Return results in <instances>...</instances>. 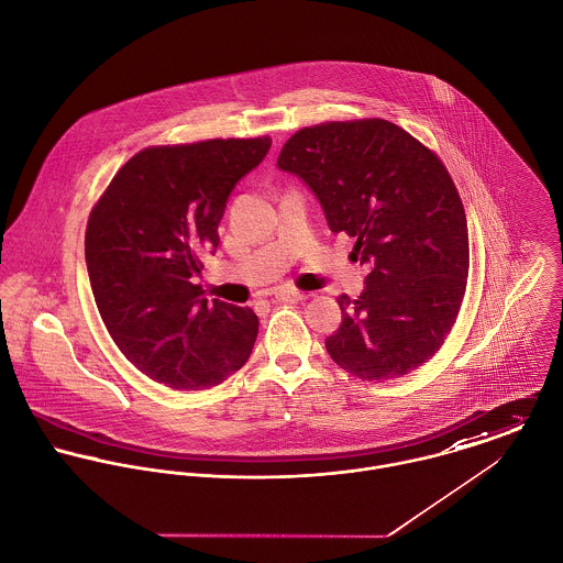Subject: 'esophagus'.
<instances>
[{
	"label": "esophagus",
	"mask_w": 563,
	"mask_h": 563,
	"mask_svg": "<svg viewBox=\"0 0 563 563\" xmlns=\"http://www.w3.org/2000/svg\"><path fill=\"white\" fill-rule=\"evenodd\" d=\"M275 299L277 301H282V303H295V301H301V299H308V295L306 292H301V290H295V288H286V286H282V288H275Z\"/></svg>",
	"instance_id": "34e87169"
}]
</instances>
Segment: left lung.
Segmentation results:
<instances>
[{"mask_svg":"<svg viewBox=\"0 0 563 563\" xmlns=\"http://www.w3.org/2000/svg\"><path fill=\"white\" fill-rule=\"evenodd\" d=\"M319 197L329 230L371 266L357 299L338 297L331 360L364 382L429 362L457 321L471 266L460 192L435 152L386 119L295 132L277 158Z\"/></svg>","mask_w":563,"mask_h":563,"instance_id":"8db88e82","label":"left lung"}]
</instances>
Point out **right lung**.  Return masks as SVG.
Instances as JSON below:
<instances>
[{
	"instance_id": "right-lung-1",
	"label": "right lung",
	"mask_w": 563,
	"mask_h": 563,
	"mask_svg": "<svg viewBox=\"0 0 563 563\" xmlns=\"http://www.w3.org/2000/svg\"><path fill=\"white\" fill-rule=\"evenodd\" d=\"M268 136L158 145L125 162L90 210L86 266L97 310L121 353L173 390H203L241 371L257 317L203 299L195 277Z\"/></svg>"
}]
</instances>
